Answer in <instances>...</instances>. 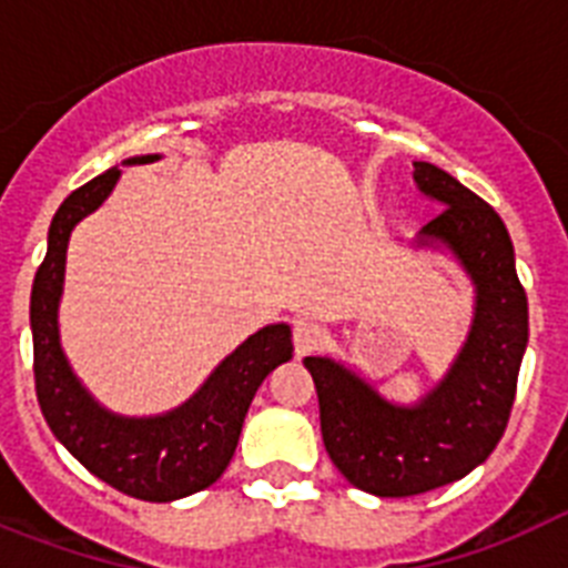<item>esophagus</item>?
<instances>
[{
	"label": "esophagus",
	"instance_id": "1",
	"mask_svg": "<svg viewBox=\"0 0 568 568\" xmlns=\"http://www.w3.org/2000/svg\"><path fill=\"white\" fill-rule=\"evenodd\" d=\"M327 341V329L315 324L310 318H298L293 324V344H295V353L304 358V355H313L315 349H321V344Z\"/></svg>",
	"mask_w": 568,
	"mask_h": 568
}]
</instances>
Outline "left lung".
Returning a JSON list of instances; mask_svg holds the SVG:
<instances>
[{
	"label": "left lung",
	"instance_id": "1",
	"mask_svg": "<svg viewBox=\"0 0 568 568\" xmlns=\"http://www.w3.org/2000/svg\"><path fill=\"white\" fill-rule=\"evenodd\" d=\"M415 184L444 204L418 247H446L475 284V318L449 373L415 406L381 398L369 381L333 358H304L315 381L321 438L338 471L378 498H409L460 480L484 464L509 424L529 304L500 215L429 162Z\"/></svg>",
	"mask_w": 568,
	"mask_h": 568
}]
</instances>
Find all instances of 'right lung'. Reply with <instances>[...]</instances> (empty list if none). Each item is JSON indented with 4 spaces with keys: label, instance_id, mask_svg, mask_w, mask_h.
Returning <instances> with one entry per match:
<instances>
[{
    "label": "right lung",
    "instance_id": "1",
    "mask_svg": "<svg viewBox=\"0 0 568 568\" xmlns=\"http://www.w3.org/2000/svg\"><path fill=\"white\" fill-rule=\"evenodd\" d=\"M155 159L159 155H135L128 164ZM119 175L122 170L110 168L73 190L50 222L48 255L30 293L33 378L50 433L84 469L130 498L168 504L222 478L261 381L293 358V333L287 324H270L250 335L215 366L193 398L164 415L124 418L99 406L79 384L59 344V298L70 230L108 199Z\"/></svg>",
    "mask_w": 568,
    "mask_h": 568
}]
</instances>
